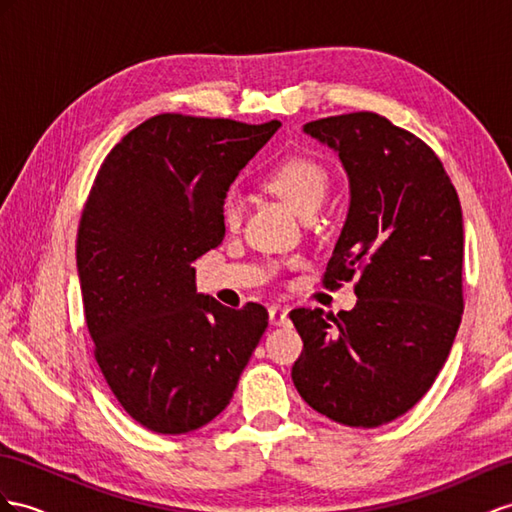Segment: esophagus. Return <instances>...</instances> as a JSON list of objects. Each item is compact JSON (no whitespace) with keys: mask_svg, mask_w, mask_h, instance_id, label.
<instances>
[{"mask_svg":"<svg viewBox=\"0 0 512 512\" xmlns=\"http://www.w3.org/2000/svg\"><path fill=\"white\" fill-rule=\"evenodd\" d=\"M268 316H270V324L272 326L290 324V316H287V309H283V307H270L268 309Z\"/></svg>","mask_w":512,"mask_h":512,"instance_id":"esophagus-1","label":"esophagus"}]
</instances>
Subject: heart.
Masks as SVG:
<instances>
[{"instance_id":"b5f03b06","label":"heart","mask_w":512,"mask_h":512,"mask_svg":"<svg viewBox=\"0 0 512 512\" xmlns=\"http://www.w3.org/2000/svg\"><path fill=\"white\" fill-rule=\"evenodd\" d=\"M266 188L294 207L296 212L307 218L313 216L322 207L326 194L331 188V177L320 162L305 155H294L274 166L264 179ZM222 222L225 227L235 229L242 218V199L235 190H229L222 199Z\"/></svg>"}]
</instances>
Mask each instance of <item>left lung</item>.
Listing matches in <instances>:
<instances>
[{"label":"left lung","mask_w":512,"mask_h":512,"mask_svg":"<svg viewBox=\"0 0 512 512\" xmlns=\"http://www.w3.org/2000/svg\"><path fill=\"white\" fill-rule=\"evenodd\" d=\"M339 155L350 205L326 287L359 274L350 311L294 309L303 337L292 381L333 422L376 428L422 400L463 316V212L439 157L374 112L311 121Z\"/></svg>","instance_id":"obj_1"}]
</instances>
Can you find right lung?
Here are the masks:
<instances>
[{
	"label": "right lung",
	"instance_id": "add662e5",
	"mask_svg": "<svg viewBox=\"0 0 512 512\" xmlns=\"http://www.w3.org/2000/svg\"><path fill=\"white\" fill-rule=\"evenodd\" d=\"M281 127L157 114L103 160L77 229L95 359L123 409L160 435L225 411L268 326L257 303L196 292L192 261L225 238L222 199Z\"/></svg>",
	"mask_w": 512,
	"mask_h": 512
}]
</instances>
